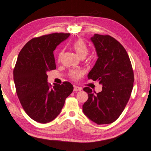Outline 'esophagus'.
I'll return each mask as SVG.
<instances>
[{
	"mask_svg": "<svg viewBox=\"0 0 151 151\" xmlns=\"http://www.w3.org/2000/svg\"><path fill=\"white\" fill-rule=\"evenodd\" d=\"M81 90H82V88L81 87L73 86V91H81Z\"/></svg>",
	"mask_w": 151,
	"mask_h": 151,
	"instance_id": "1",
	"label": "esophagus"
}]
</instances>
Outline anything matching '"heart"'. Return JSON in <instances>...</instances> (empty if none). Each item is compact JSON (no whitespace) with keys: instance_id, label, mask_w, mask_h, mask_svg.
I'll return each instance as SVG.
<instances>
[{"instance_id":"heart-1","label":"heart","mask_w":151,"mask_h":151,"mask_svg":"<svg viewBox=\"0 0 151 151\" xmlns=\"http://www.w3.org/2000/svg\"><path fill=\"white\" fill-rule=\"evenodd\" d=\"M72 48L76 51V52L78 56L81 58H84L87 56V54L89 52L88 48L86 43L84 42L82 40H78L76 41L74 43L72 44ZM63 54V51H61L60 53L59 54V59H61ZM82 75V72L78 70H72L69 73V77L72 79L76 81L78 80Z\"/></svg>"}]
</instances>
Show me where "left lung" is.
Here are the masks:
<instances>
[{
  "label": "left lung",
  "instance_id": "1",
  "mask_svg": "<svg viewBox=\"0 0 151 151\" xmlns=\"http://www.w3.org/2000/svg\"><path fill=\"white\" fill-rule=\"evenodd\" d=\"M98 59L88 78L102 84L96 93L83 90L88 99L83 105L85 115L99 125L111 124L123 112L133 88L134 73L129 57L119 42L109 35L95 34L91 38Z\"/></svg>",
  "mask_w": 151,
  "mask_h": 151
}]
</instances>
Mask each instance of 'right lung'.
I'll use <instances>...</instances> for the list:
<instances>
[{"label": "right lung", "mask_w": 151, "mask_h": 151, "mask_svg": "<svg viewBox=\"0 0 151 151\" xmlns=\"http://www.w3.org/2000/svg\"><path fill=\"white\" fill-rule=\"evenodd\" d=\"M70 36L55 32L31 39L22 49L13 70L16 92L28 116L46 124L56 118L65 99L72 92L67 81L52 86L47 82V72L56 68L54 50Z\"/></svg>", "instance_id": "add662e5"}]
</instances>
